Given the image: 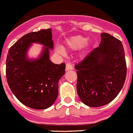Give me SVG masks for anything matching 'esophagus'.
<instances>
[{
  "label": "esophagus",
  "mask_w": 133,
  "mask_h": 133,
  "mask_svg": "<svg viewBox=\"0 0 133 133\" xmlns=\"http://www.w3.org/2000/svg\"><path fill=\"white\" fill-rule=\"evenodd\" d=\"M74 67L72 66V65H71L70 63H66V70H73Z\"/></svg>",
  "instance_id": "esophagus-1"
}]
</instances>
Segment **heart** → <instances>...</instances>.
<instances>
[{"instance_id":"obj_1","label":"heart","mask_w":133,"mask_h":133,"mask_svg":"<svg viewBox=\"0 0 133 133\" xmlns=\"http://www.w3.org/2000/svg\"><path fill=\"white\" fill-rule=\"evenodd\" d=\"M66 46L70 50H77L83 46V48H86L88 46V42L87 38L81 35H76L69 38L66 41ZM57 51L60 54H63L64 50L61 47L57 48Z\"/></svg>"}]
</instances>
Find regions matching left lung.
Here are the masks:
<instances>
[{
	"label": "left lung",
	"mask_w": 133,
	"mask_h": 133,
	"mask_svg": "<svg viewBox=\"0 0 133 133\" xmlns=\"http://www.w3.org/2000/svg\"><path fill=\"white\" fill-rule=\"evenodd\" d=\"M101 37L99 46L75 65L79 97L84 104L92 107L111 102L123 88L127 75L122 42L107 33Z\"/></svg>",
	"instance_id": "obj_1"
}]
</instances>
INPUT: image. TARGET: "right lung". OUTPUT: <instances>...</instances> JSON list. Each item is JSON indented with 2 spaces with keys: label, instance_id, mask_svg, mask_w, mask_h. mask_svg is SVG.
Here are the masks:
<instances>
[{
  "label": "right lung",
  "instance_id": "obj_1",
  "mask_svg": "<svg viewBox=\"0 0 133 133\" xmlns=\"http://www.w3.org/2000/svg\"><path fill=\"white\" fill-rule=\"evenodd\" d=\"M43 44L40 57L30 60L26 53L31 43ZM54 48L50 28L28 33L10 47L6 58V74L13 94L22 104L34 109L52 106L58 96L59 81L65 73V64L50 60Z\"/></svg>",
  "mask_w": 133,
  "mask_h": 133
}]
</instances>
